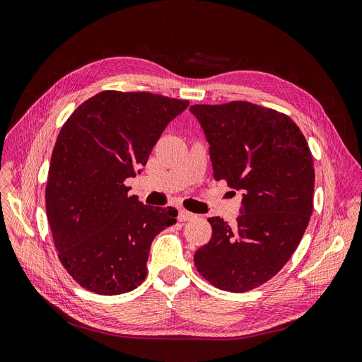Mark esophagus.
<instances>
[{"mask_svg": "<svg viewBox=\"0 0 362 362\" xmlns=\"http://www.w3.org/2000/svg\"><path fill=\"white\" fill-rule=\"evenodd\" d=\"M194 217H195L194 213H189V211H186V210H180V211H179V216H177L179 222H186V220H191V218H194Z\"/></svg>", "mask_w": 362, "mask_h": 362, "instance_id": "esophagus-1", "label": "esophagus"}]
</instances>
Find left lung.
I'll use <instances>...</instances> for the list:
<instances>
[{"label": "left lung", "instance_id": "obj_1", "mask_svg": "<svg viewBox=\"0 0 362 362\" xmlns=\"http://www.w3.org/2000/svg\"><path fill=\"white\" fill-rule=\"evenodd\" d=\"M210 145L216 180L243 192L229 225L210 217L198 272L220 290L244 293L275 276L300 243L313 209L312 153L294 121L250 102L192 105Z\"/></svg>", "mask_w": 362, "mask_h": 362}]
</instances>
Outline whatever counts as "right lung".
Instances as JSON below:
<instances>
[{
  "label": "right lung",
  "instance_id": "add662e5",
  "mask_svg": "<svg viewBox=\"0 0 362 362\" xmlns=\"http://www.w3.org/2000/svg\"><path fill=\"white\" fill-rule=\"evenodd\" d=\"M189 105L148 91H100L62 127L45 186L59 259L86 290H134L146 278L153 238L176 223L173 207L145 206L124 180L146 165L168 122Z\"/></svg>",
  "mask_w": 362,
  "mask_h": 362
}]
</instances>
